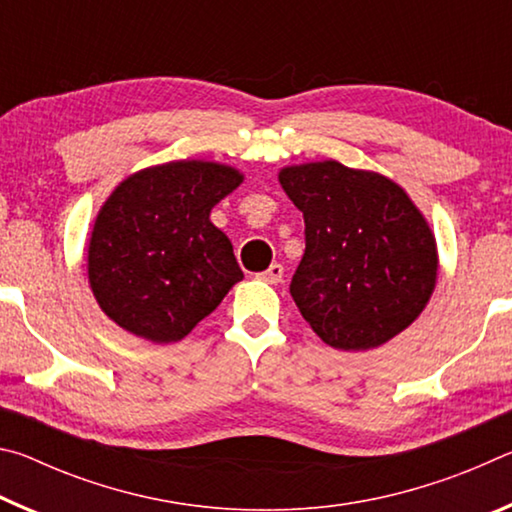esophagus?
I'll return each instance as SVG.
<instances>
[{"label": "esophagus", "instance_id": "1", "mask_svg": "<svg viewBox=\"0 0 512 512\" xmlns=\"http://www.w3.org/2000/svg\"><path fill=\"white\" fill-rule=\"evenodd\" d=\"M284 277V266L282 264H271L266 271L257 273V280H262L266 284H277Z\"/></svg>", "mask_w": 512, "mask_h": 512}]
</instances>
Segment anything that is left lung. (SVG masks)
<instances>
[{"mask_svg":"<svg viewBox=\"0 0 512 512\" xmlns=\"http://www.w3.org/2000/svg\"><path fill=\"white\" fill-rule=\"evenodd\" d=\"M277 180L305 216L291 296L320 341L366 352L413 325L436 289L438 244L406 189L339 160L291 164Z\"/></svg>","mask_w":512,"mask_h":512,"instance_id":"8db88e82","label":"left lung"}]
</instances>
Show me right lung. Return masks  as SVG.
Here are the masks:
<instances>
[{"label":"right lung","mask_w":512,"mask_h":512,"mask_svg":"<svg viewBox=\"0 0 512 512\" xmlns=\"http://www.w3.org/2000/svg\"><path fill=\"white\" fill-rule=\"evenodd\" d=\"M241 183L230 164L176 160L112 189L88 241L92 296L112 323L167 345L221 305L244 273L210 214Z\"/></svg>","instance_id":"obj_1"}]
</instances>
